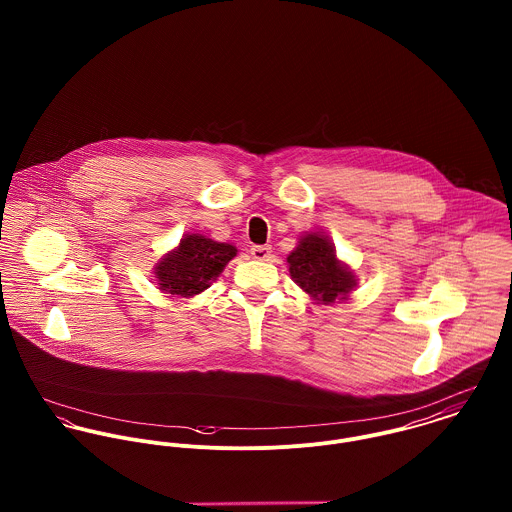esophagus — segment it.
Returning a JSON list of instances; mask_svg holds the SVG:
<instances>
[{
    "instance_id": "obj_1",
    "label": "esophagus",
    "mask_w": 512,
    "mask_h": 512,
    "mask_svg": "<svg viewBox=\"0 0 512 512\" xmlns=\"http://www.w3.org/2000/svg\"><path fill=\"white\" fill-rule=\"evenodd\" d=\"M250 254H252V258L254 260H270V256H272V246H252L250 248Z\"/></svg>"
}]
</instances>
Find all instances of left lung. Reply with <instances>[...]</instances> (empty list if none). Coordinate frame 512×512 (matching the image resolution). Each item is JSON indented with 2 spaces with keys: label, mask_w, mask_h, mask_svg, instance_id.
<instances>
[{
  "label": "left lung",
  "mask_w": 512,
  "mask_h": 512,
  "mask_svg": "<svg viewBox=\"0 0 512 512\" xmlns=\"http://www.w3.org/2000/svg\"><path fill=\"white\" fill-rule=\"evenodd\" d=\"M290 274L295 284L323 303L345 297L357 284L355 276L337 260L327 236L307 234L288 256Z\"/></svg>",
  "instance_id": "left-lung-1"
}]
</instances>
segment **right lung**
I'll return each mask as SVG.
<instances>
[{"instance_id": "add662e5", "label": "right lung", "mask_w": 512, "mask_h": 512, "mask_svg": "<svg viewBox=\"0 0 512 512\" xmlns=\"http://www.w3.org/2000/svg\"><path fill=\"white\" fill-rule=\"evenodd\" d=\"M236 256V248L211 238L189 234L179 248L167 254L155 268L159 288L171 295L189 297L209 288L222 268Z\"/></svg>"}]
</instances>
